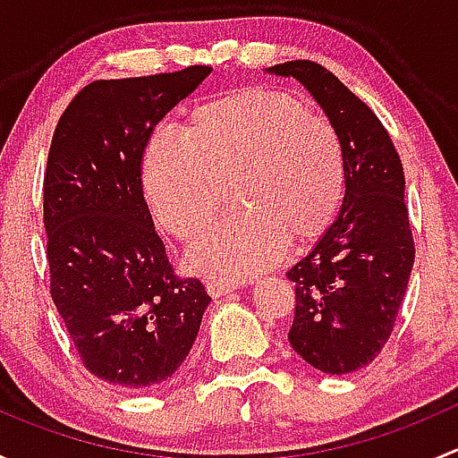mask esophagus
<instances>
[{"label":"esophagus","instance_id":"esophagus-1","mask_svg":"<svg viewBox=\"0 0 458 458\" xmlns=\"http://www.w3.org/2000/svg\"><path fill=\"white\" fill-rule=\"evenodd\" d=\"M206 290H208V294H210L212 299H219V297H224V294L234 293V290H237V284H234V281L210 279L206 284Z\"/></svg>","mask_w":458,"mask_h":458}]
</instances>
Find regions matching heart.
I'll return each mask as SVG.
<instances>
[{"instance_id":"obj_1","label":"heart","mask_w":458,"mask_h":458,"mask_svg":"<svg viewBox=\"0 0 458 458\" xmlns=\"http://www.w3.org/2000/svg\"><path fill=\"white\" fill-rule=\"evenodd\" d=\"M233 182L242 208L186 255L192 272L237 281L267 270L290 239L326 233L345 197V161L332 123L294 97L250 88L192 108L186 128H157L141 152V188L157 224L177 239L208 228Z\"/></svg>"}]
</instances>
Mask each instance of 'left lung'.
I'll list each match as a JSON object with an SVG mask.
<instances>
[{"label": "left lung", "instance_id": "left-lung-1", "mask_svg": "<svg viewBox=\"0 0 458 458\" xmlns=\"http://www.w3.org/2000/svg\"><path fill=\"white\" fill-rule=\"evenodd\" d=\"M310 92L344 148L345 197L330 228L285 276L297 285L288 341L317 370L348 374L390 339L414 266L399 155L377 114L321 64L266 68Z\"/></svg>", "mask_w": 458, "mask_h": 458}]
</instances>
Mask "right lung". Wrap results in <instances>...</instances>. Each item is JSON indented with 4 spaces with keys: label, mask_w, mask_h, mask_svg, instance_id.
I'll use <instances>...</instances> for the list:
<instances>
[{
    "label": "right lung",
    "mask_w": 458,
    "mask_h": 458,
    "mask_svg": "<svg viewBox=\"0 0 458 458\" xmlns=\"http://www.w3.org/2000/svg\"><path fill=\"white\" fill-rule=\"evenodd\" d=\"M212 68L101 80L55 128L44 179L50 294L84 366L119 390H148L186 361L210 297L177 279L141 188L152 128Z\"/></svg>",
    "instance_id": "right-lung-1"
}]
</instances>
